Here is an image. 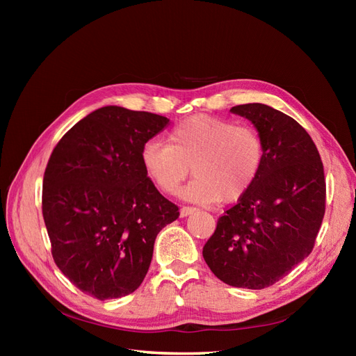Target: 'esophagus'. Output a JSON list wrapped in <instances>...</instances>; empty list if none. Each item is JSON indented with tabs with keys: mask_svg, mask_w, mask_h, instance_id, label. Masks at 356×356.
Here are the masks:
<instances>
[{
	"mask_svg": "<svg viewBox=\"0 0 356 356\" xmlns=\"http://www.w3.org/2000/svg\"><path fill=\"white\" fill-rule=\"evenodd\" d=\"M196 211V208H191V207H182L181 208V211H179V217L181 218H186V217H188L190 213H193Z\"/></svg>",
	"mask_w": 356,
	"mask_h": 356,
	"instance_id": "obj_1",
	"label": "esophagus"
}]
</instances>
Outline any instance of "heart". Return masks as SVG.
<instances>
[{
    "mask_svg": "<svg viewBox=\"0 0 356 356\" xmlns=\"http://www.w3.org/2000/svg\"><path fill=\"white\" fill-rule=\"evenodd\" d=\"M143 166L166 195H175L190 174L182 197L199 204L234 202L245 196L264 163L263 139L251 126L209 115H193L169 134V144L149 139L141 152Z\"/></svg>",
    "mask_w": 356,
    "mask_h": 356,
    "instance_id": "heart-1",
    "label": "heart"
}]
</instances>
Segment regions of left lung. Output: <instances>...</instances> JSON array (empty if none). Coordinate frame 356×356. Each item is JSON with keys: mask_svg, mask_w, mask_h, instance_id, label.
Returning <instances> with one entry per match:
<instances>
[{"mask_svg": "<svg viewBox=\"0 0 356 356\" xmlns=\"http://www.w3.org/2000/svg\"><path fill=\"white\" fill-rule=\"evenodd\" d=\"M263 139L260 175L225 211L203 246L212 273L236 288L263 289L312 252L325 213V178L318 148L294 118L264 104L230 110Z\"/></svg>", "mask_w": 356, "mask_h": 356, "instance_id": "obj_1", "label": "left lung"}]
</instances>
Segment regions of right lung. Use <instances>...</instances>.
Listing matches in <instances>:
<instances>
[{"label": "right lung", "instance_id": "add662e5", "mask_svg": "<svg viewBox=\"0 0 356 356\" xmlns=\"http://www.w3.org/2000/svg\"><path fill=\"white\" fill-rule=\"evenodd\" d=\"M169 118L108 105L86 115L53 149L42 217L59 270L84 294L120 298L143 284L154 241L178 207L147 177L141 152Z\"/></svg>", "mask_w": 356, "mask_h": 356}]
</instances>
